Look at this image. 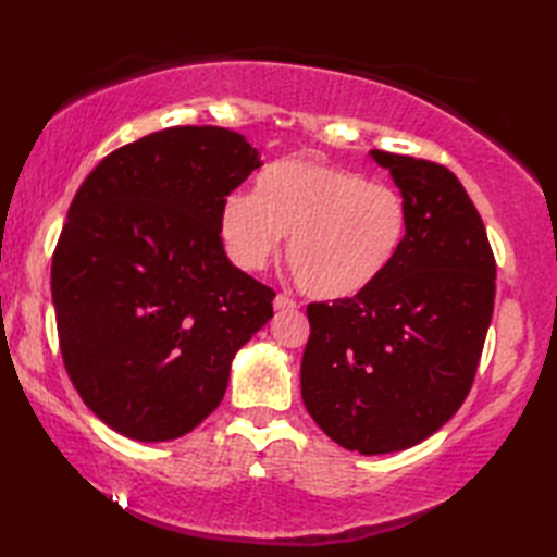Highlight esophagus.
<instances>
[{"label":"esophagus","instance_id":"34e87169","mask_svg":"<svg viewBox=\"0 0 557 557\" xmlns=\"http://www.w3.org/2000/svg\"><path fill=\"white\" fill-rule=\"evenodd\" d=\"M274 310H276V312H290V310H298V302L290 300L288 295H276V300H274Z\"/></svg>","mask_w":557,"mask_h":557}]
</instances>
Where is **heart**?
<instances>
[{
	"mask_svg": "<svg viewBox=\"0 0 557 557\" xmlns=\"http://www.w3.org/2000/svg\"><path fill=\"white\" fill-rule=\"evenodd\" d=\"M408 209L389 185L310 158H281L259 170L249 197L223 201L225 252L259 271L286 237V262L314 300H348L370 290L406 240Z\"/></svg>",
	"mask_w": 557,
	"mask_h": 557,
	"instance_id": "obj_1",
	"label": "heart"
}]
</instances>
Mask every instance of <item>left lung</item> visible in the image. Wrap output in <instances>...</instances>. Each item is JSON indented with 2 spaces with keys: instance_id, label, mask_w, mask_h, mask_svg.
Returning <instances> with one entry per match:
<instances>
[{
  "instance_id": "obj_1",
  "label": "left lung",
  "mask_w": 557,
  "mask_h": 557,
  "mask_svg": "<svg viewBox=\"0 0 557 557\" xmlns=\"http://www.w3.org/2000/svg\"><path fill=\"white\" fill-rule=\"evenodd\" d=\"M370 156L406 201V240L370 290L310 305L300 366L314 423L368 457L413 447L459 411L495 305L493 249L457 175L421 158Z\"/></svg>"
}]
</instances>
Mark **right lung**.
<instances>
[{"label": "right lung", "mask_w": 557, "mask_h": 557, "mask_svg": "<svg viewBox=\"0 0 557 557\" xmlns=\"http://www.w3.org/2000/svg\"><path fill=\"white\" fill-rule=\"evenodd\" d=\"M259 165L243 134L170 127L78 187L52 257L57 332L78 396L115 433L195 430L274 317V290L231 264L219 233L225 197Z\"/></svg>", "instance_id": "1"}]
</instances>
